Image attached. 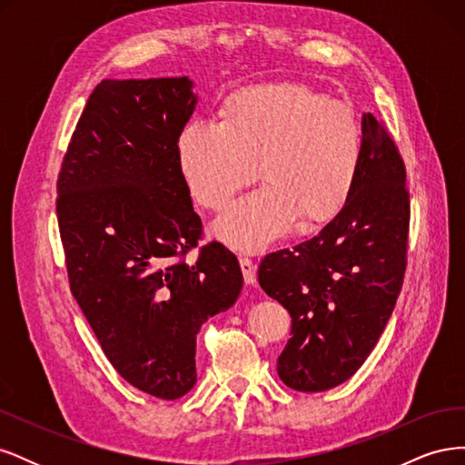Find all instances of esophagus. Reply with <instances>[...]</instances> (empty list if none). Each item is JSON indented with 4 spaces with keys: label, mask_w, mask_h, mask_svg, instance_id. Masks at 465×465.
Wrapping results in <instances>:
<instances>
[{
    "label": "esophagus",
    "mask_w": 465,
    "mask_h": 465,
    "mask_svg": "<svg viewBox=\"0 0 465 465\" xmlns=\"http://www.w3.org/2000/svg\"><path fill=\"white\" fill-rule=\"evenodd\" d=\"M241 270H242L246 285H254L256 283V263L250 258H241Z\"/></svg>",
    "instance_id": "obj_1"
}]
</instances>
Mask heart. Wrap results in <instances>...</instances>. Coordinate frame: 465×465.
<instances>
[{
	"label": "heart",
	"instance_id": "1",
	"mask_svg": "<svg viewBox=\"0 0 465 465\" xmlns=\"http://www.w3.org/2000/svg\"><path fill=\"white\" fill-rule=\"evenodd\" d=\"M178 166L192 198L219 211L260 173L262 186L213 223L234 250L262 252L299 221L308 227L341 209L357 180L361 125L355 112L297 83L231 94L221 122L195 118L178 135Z\"/></svg>",
	"mask_w": 465,
	"mask_h": 465
}]
</instances>
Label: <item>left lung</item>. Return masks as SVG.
Listing matches in <instances>:
<instances>
[{
	"label": "left lung",
	"mask_w": 465,
	"mask_h": 465,
	"mask_svg": "<svg viewBox=\"0 0 465 465\" xmlns=\"http://www.w3.org/2000/svg\"><path fill=\"white\" fill-rule=\"evenodd\" d=\"M361 130L357 180L337 215L311 241L267 254L258 270L262 289L292 318L277 374L299 391L335 388L361 369L403 285L405 166L371 112Z\"/></svg>",
	"instance_id": "8db88e82"
}]
</instances>
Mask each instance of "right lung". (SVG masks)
<instances>
[{"label": "right lung", "instance_id": "1", "mask_svg": "<svg viewBox=\"0 0 465 465\" xmlns=\"http://www.w3.org/2000/svg\"><path fill=\"white\" fill-rule=\"evenodd\" d=\"M188 77L104 79L58 178L69 287L104 355L132 386L178 400L195 384V335L242 291L236 256L198 246L202 219L178 166L198 104Z\"/></svg>", "mask_w": 465, "mask_h": 465}]
</instances>
